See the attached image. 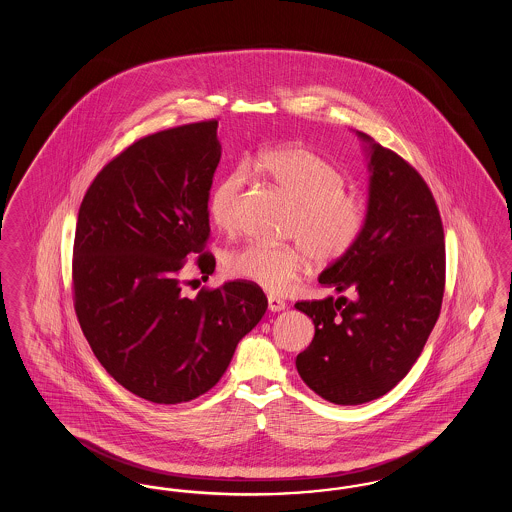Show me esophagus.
I'll use <instances>...</instances> for the list:
<instances>
[{
	"label": "esophagus",
	"mask_w": 512,
	"mask_h": 512,
	"mask_svg": "<svg viewBox=\"0 0 512 512\" xmlns=\"http://www.w3.org/2000/svg\"><path fill=\"white\" fill-rule=\"evenodd\" d=\"M288 307V303L280 297H274V295H268V311L272 313H278V311H284Z\"/></svg>",
	"instance_id": "1"
}]
</instances>
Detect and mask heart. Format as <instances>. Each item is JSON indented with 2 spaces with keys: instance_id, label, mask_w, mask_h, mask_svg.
<instances>
[{
  "instance_id": "b5f03b06",
  "label": "heart",
  "mask_w": 512,
  "mask_h": 512,
  "mask_svg": "<svg viewBox=\"0 0 512 512\" xmlns=\"http://www.w3.org/2000/svg\"><path fill=\"white\" fill-rule=\"evenodd\" d=\"M251 167L278 186L295 203L288 236L297 244H247L224 257L228 276L261 286L270 293L286 292L307 257L318 265L343 259L365 230V203L345 190L343 172L301 146H284L259 153ZM247 182L244 165L226 172L209 197L211 219L224 232L236 228V205Z\"/></svg>"
}]
</instances>
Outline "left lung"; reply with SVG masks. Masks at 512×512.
<instances>
[{"label":"left lung","instance_id":"8db88e82","mask_svg":"<svg viewBox=\"0 0 512 512\" xmlns=\"http://www.w3.org/2000/svg\"><path fill=\"white\" fill-rule=\"evenodd\" d=\"M368 151V209L357 245L318 282L347 293L297 301L315 338L297 355L303 382L336 405L393 390L436 326L445 290V242L436 199L403 157L359 132Z\"/></svg>","mask_w":512,"mask_h":512}]
</instances>
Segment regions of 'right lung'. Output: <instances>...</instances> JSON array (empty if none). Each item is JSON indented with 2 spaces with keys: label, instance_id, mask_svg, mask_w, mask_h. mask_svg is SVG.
Instances as JSON below:
<instances>
[{
  "label": "right lung",
  "instance_id": "1",
  "mask_svg": "<svg viewBox=\"0 0 512 512\" xmlns=\"http://www.w3.org/2000/svg\"><path fill=\"white\" fill-rule=\"evenodd\" d=\"M219 121L149 134L111 159L82 199L73 249L74 311L101 366L159 405L192 401L226 372L267 311L257 284L184 295L186 257L207 280L209 192ZM194 282V280H192Z\"/></svg>",
  "mask_w": 512,
  "mask_h": 512
}]
</instances>
